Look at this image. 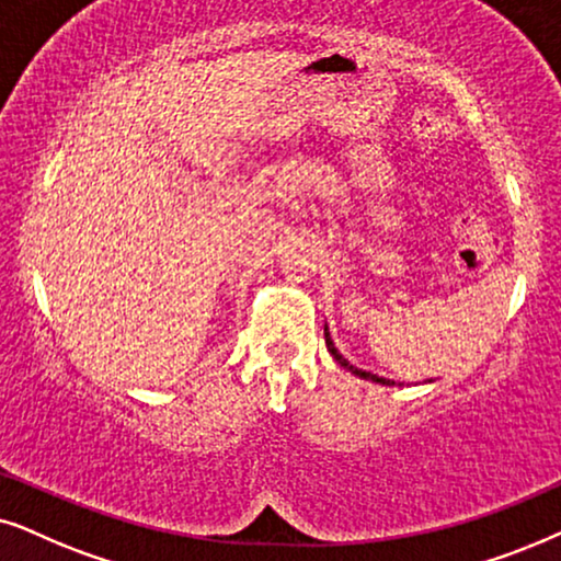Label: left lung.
Masks as SVG:
<instances>
[{
  "label": "left lung",
  "instance_id": "8db88e82",
  "mask_svg": "<svg viewBox=\"0 0 561 561\" xmlns=\"http://www.w3.org/2000/svg\"><path fill=\"white\" fill-rule=\"evenodd\" d=\"M325 346H328V351H331V356L335 358V362H339L343 369H348L351 375H356V377H362V379H369V382H377V385H387V387H392V385H394L392 379L377 377V375H371V371H364V369H358V367H354V364L348 362V358H343V354H341L339 348H335V343H333V339H331V331H328V323H325Z\"/></svg>",
  "mask_w": 561,
  "mask_h": 561
}]
</instances>
